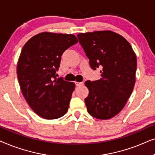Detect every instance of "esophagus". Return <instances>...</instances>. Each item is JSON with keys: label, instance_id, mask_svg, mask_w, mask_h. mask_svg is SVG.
<instances>
[{"label": "esophagus", "instance_id": "1", "mask_svg": "<svg viewBox=\"0 0 155 155\" xmlns=\"http://www.w3.org/2000/svg\"><path fill=\"white\" fill-rule=\"evenodd\" d=\"M83 84H84L83 82H75V85H76V87L82 86V85H83Z\"/></svg>", "mask_w": 155, "mask_h": 155}]
</instances>
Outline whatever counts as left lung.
<instances>
[{
  "instance_id": "obj_1",
  "label": "left lung",
  "mask_w": 155,
  "mask_h": 155,
  "mask_svg": "<svg viewBox=\"0 0 155 155\" xmlns=\"http://www.w3.org/2000/svg\"><path fill=\"white\" fill-rule=\"evenodd\" d=\"M77 37L91 68L101 69L100 80L85 82L88 113L98 119L113 118L124 109L134 87L135 54L128 41L114 31L80 33Z\"/></svg>"
}]
</instances>
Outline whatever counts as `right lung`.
Masks as SVG:
<instances>
[{"label": "right lung", "instance_id": "obj_1", "mask_svg": "<svg viewBox=\"0 0 155 155\" xmlns=\"http://www.w3.org/2000/svg\"><path fill=\"white\" fill-rule=\"evenodd\" d=\"M75 35L42 32L23 46L17 74L21 91L31 109L40 117L56 119L68 110L74 82L56 78L63 52L78 43Z\"/></svg>", "mask_w": 155, "mask_h": 155}]
</instances>
